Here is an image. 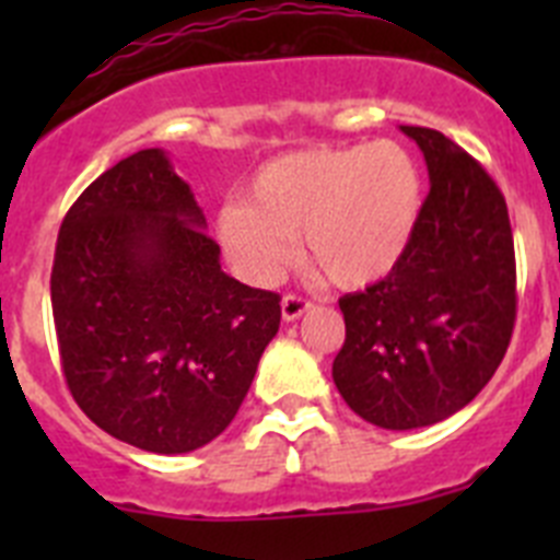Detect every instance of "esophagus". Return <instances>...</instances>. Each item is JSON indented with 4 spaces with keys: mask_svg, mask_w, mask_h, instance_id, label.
Returning <instances> with one entry per match:
<instances>
[{
    "mask_svg": "<svg viewBox=\"0 0 560 560\" xmlns=\"http://www.w3.org/2000/svg\"><path fill=\"white\" fill-rule=\"evenodd\" d=\"M280 308H283L285 323H296L300 316L308 314L311 311V300H305V296H296V294H285L283 303H280Z\"/></svg>",
    "mask_w": 560,
    "mask_h": 560,
    "instance_id": "esophagus-1",
    "label": "esophagus"
}]
</instances>
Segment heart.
<instances>
[{
  "label": "heart",
  "mask_w": 560,
  "mask_h": 560,
  "mask_svg": "<svg viewBox=\"0 0 560 560\" xmlns=\"http://www.w3.org/2000/svg\"><path fill=\"white\" fill-rule=\"evenodd\" d=\"M420 212L423 176L398 142L305 148L257 171L246 205L219 212V241L249 283L269 285L303 237L305 260L353 291L393 275Z\"/></svg>",
  "instance_id": "1"
}]
</instances>
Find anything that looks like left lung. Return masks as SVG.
Returning <instances> with one entry per match:
<instances>
[{"label": "left lung", "mask_w": 560, "mask_h": 560, "mask_svg": "<svg viewBox=\"0 0 560 560\" xmlns=\"http://www.w3.org/2000/svg\"><path fill=\"white\" fill-rule=\"evenodd\" d=\"M429 167L407 255L345 294L334 384L359 418L407 432L471 404L502 364L516 323V255L497 182L434 128L400 126Z\"/></svg>", "instance_id": "1"}]
</instances>
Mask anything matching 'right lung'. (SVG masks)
<instances>
[{
    "label": "right lung",
    "mask_w": 560,
    "mask_h": 560,
    "mask_svg": "<svg viewBox=\"0 0 560 560\" xmlns=\"http://www.w3.org/2000/svg\"><path fill=\"white\" fill-rule=\"evenodd\" d=\"M190 185L162 148L97 176L69 207L49 277L67 387L128 446L187 454L244 404L280 296L221 271Z\"/></svg>",
    "instance_id": "add662e5"
}]
</instances>
